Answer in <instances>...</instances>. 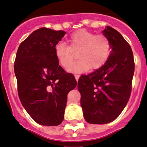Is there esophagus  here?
<instances>
[{"label": "esophagus", "mask_w": 147, "mask_h": 147, "mask_svg": "<svg viewBox=\"0 0 147 147\" xmlns=\"http://www.w3.org/2000/svg\"><path fill=\"white\" fill-rule=\"evenodd\" d=\"M75 79H76L77 81H78V79H79V78H80V75L75 74Z\"/></svg>", "instance_id": "34e87169"}]
</instances>
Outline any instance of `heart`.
I'll list each match as a JSON object with an SVG mask.
<instances>
[{"instance_id": "1", "label": "heart", "mask_w": 147, "mask_h": 147, "mask_svg": "<svg viewBox=\"0 0 147 147\" xmlns=\"http://www.w3.org/2000/svg\"><path fill=\"white\" fill-rule=\"evenodd\" d=\"M69 46L59 42L55 47V56L59 64L67 68L74 59L72 51H79V59L68 68L69 72H82L92 69L96 70L104 66L111 53V43L109 38L103 34H95L80 29L69 38Z\"/></svg>"}]
</instances>
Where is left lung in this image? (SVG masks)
Wrapping results in <instances>:
<instances>
[{
	"mask_svg": "<svg viewBox=\"0 0 147 147\" xmlns=\"http://www.w3.org/2000/svg\"><path fill=\"white\" fill-rule=\"evenodd\" d=\"M111 53L101 68L81 75L78 82L84 119L90 124H107L116 119L130 96L135 63L131 47L119 32L107 26Z\"/></svg>",
	"mask_w": 147,
	"mask_h": 147,
	"instance_id": "obj_1",
	"label": "left lung"
}]
</instances>
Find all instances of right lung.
Segmentation results:
<instances>
[{"label": "right lung", "instance_id": "add662e5", "mask_svg": "<svg viewBox=\"0 0 147 147\" xmlns=\"http://www.w3.org/2000/svg\"><path fill=\"white\" fill-rule=\"evenodd\" d=\"M66 32L41 28L18 47L14 73L20 100L38 124L57 126L64 120L67 94L77 86L72 74L59 66L55 47Z\"/></svg>", "mask_w": 147, "mask_h": 147}]
</instances>
